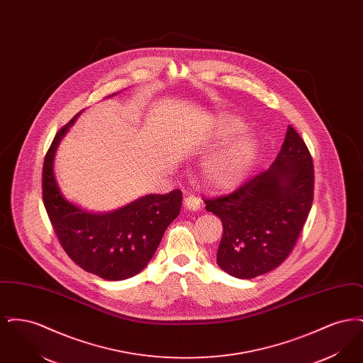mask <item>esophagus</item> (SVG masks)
Returning a JSON list of instances; mask_svg holds the SVG:
<instances>
[{"label": "esophagus", "instance_id": "34e87169", "mask_svg": "<svg viewBox=\"0 0 363 363\" xmlns=\"http://www.w3.org/2000/svg\"><path fill=\"white\" fill-rule=\"evenodd\" d=\"M184 203H185V207L190 209V211H197L199 208L201 207L200 199L196 197V196H193V194H188V196L185 197Z\"/></svg>", "mask_w": 363, "mask_h": 363}]
</instances>
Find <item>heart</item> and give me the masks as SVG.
<instances>
[{
    "label": "heart",
    "instance_id": "obj_1",
    "mask_svg": "<svg viewBox=\"0 0 363 363\" xmlns=\"http://www.w3.org/2000/svg\"><path fill=\"white\" fill-rule=\"evenodd\" d=\"M245 128L243 122L230 114L219 118V132L223 138H231ZM257 152V141L246 135L213 156L204 167V178L215 189H231L240 185L249 173Z\"/></svg>",
    "mask_w": 363,
    "mask_h": 363
}]
</instances>
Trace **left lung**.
<instances>
[{
  "label": "left lung",
  "mask_w": 363,
  "mask_h": 363,
  "mask_svg": "<svg viewBox=\"0 0 363 363\" xmlns=\"http://www.w3.org/2000/svg\"><path fill=\"white\" fill-rule=\"evenodd\" d=\"M313 194V159L290 125L268 170L228 194L204 199L208 212L223 223L218 265L238 279L275 269L291 253L311 212Z\"/></svg>",
  "instance_id": "8db88e82"
}]
</instances>
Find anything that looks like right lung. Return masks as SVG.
<instances>
[{
    "label": "right lung",
    "mask_w": 363,
    "mask_h": 363,
    "mask_svg": "<svg viewBox=\"0 0 363 363\" xmlns=\"http://www.w3.org/2000/svg\"><path fill=\"white\" fill-rule=\"evenodd\" d=\"M62 126L45 156L43 204L58 241L72 261L106 280L135 277L152 259L167 225L178 216L182 191L148 194L108 213H91L67 201L54 177L57 147L76 121Z\"/></svg>",
    "instance_id": "1"
}]
</instances>
